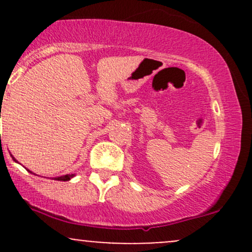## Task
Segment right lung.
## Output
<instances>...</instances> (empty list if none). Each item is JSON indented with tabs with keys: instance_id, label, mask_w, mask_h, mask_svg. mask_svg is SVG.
I'll list each match as a JSON object with an SVG mask.
<instances>
[{
	"instance_id": "obj_1",
	"label": "right lung",
	"mask_w": 252,
	"mask_h": 252,
	"mask_svg": "<svg viewBox=\"0 0 252 252\" xmlns=\"http://www.w3.org/2000/svg\"><path fill=\"white\" fill-rule=\"evenodd\" d=\"M13 158V156H11ZM14 161H16L15 158H14ZM28 172H31V170H28ZM32 173V172H31ZM74 174H66V175H63V176H59V178H56L54 180H59V181H68L71 178H73Z\"/></svg>"
}]
</instances>
